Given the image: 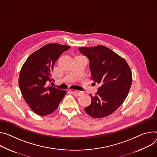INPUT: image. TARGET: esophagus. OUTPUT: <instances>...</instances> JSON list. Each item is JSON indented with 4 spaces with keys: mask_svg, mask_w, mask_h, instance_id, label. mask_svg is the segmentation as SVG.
Masks as SVG:
<instances>
[{
    "mask_svg": "<svg viewBox=\"0 0 157 157\" xmlns=\"http://www.w3.org/2000/svg\"><path fill=\"white\" fill-rule=\"evenodd\" d=\"M69 91L72 93L73 94H74L75 96H80L81 94V92L78 90H69Z\"/></svg>",
    "mask_w": 157,
    "mask_h": 157,
    "instance_id": "obj_1",
    "label": "esophagus"
}]
</instances>
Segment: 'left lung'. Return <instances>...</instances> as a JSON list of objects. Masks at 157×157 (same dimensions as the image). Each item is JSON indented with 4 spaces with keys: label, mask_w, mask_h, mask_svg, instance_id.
I'll list each match as a JSON object with an SVG mask.
<instances>
[{
    "label": "left lung",
    "mask_w": 157,
    "mask_h": 157,
    "mask_svg": "<svg viewBox=\"0 0 157 157\" xmlns=\"http://www.w3.org/2000/svg\"><path fill=\"white\" fill-rule=\"evenodd\" d=\"M79 51L90 59L91 79L100 84L91 104L84 108L94 118L106 117L124 101L132 82L131 69L126 60L108 48L82 47Z\"/></svg>",
    "instance_id": "8db88e82"
}]
</instances>
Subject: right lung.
Masks as SVG:
<instances>
[{"label": "right lung", "instance_id": "right-lung-1", "mask_svg": "<svg viewBox=\"0 0 157 157\" xmlns=\"http://www.w3.org/2000/svg\"><path fill=\"white\" fill-rule=\"evenodd\" d=\"M71 46L48 44L31 54L24 63L19 74V85L24 100L38 115L53 113L66 94L49 86L53 67L61 54Z\"/></svg>", "mask_w": 157, "mask_h": 157}]
</instances>
